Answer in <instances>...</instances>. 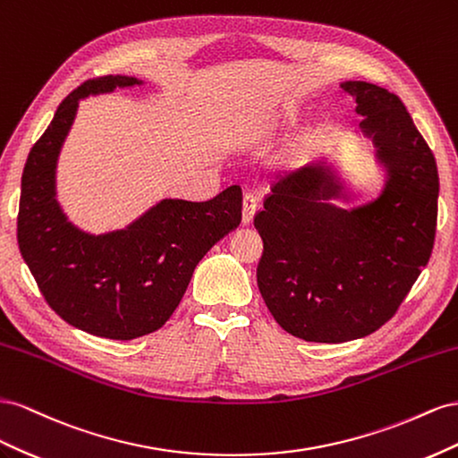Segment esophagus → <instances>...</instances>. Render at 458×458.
<instances>
[{
	"label": "esophagus",
	"instance_id": "obj_1",
	"mask_svg": "<svg viewBox=\"0 0 458 458\" xmlns=\"http://www.w3.org/2000/svg\"><path fill=\"white\" fill-rule=\"evenodd\" d=\"M257 207H259V198H257L253 191H247L243 195V215H242L243 225H250V222L253 220Z\"/></svg>",
	"mask_w": 458,
	"mask_h": 458
}]
</instances>
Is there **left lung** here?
I'll return each instance as SVG.
<instances>
[{"mask_svg":"<svg viewBox=\"0 0 458 458\" xmlns=\"http://www.w3.org/2000/svg\"><path fill=\"white\" fill-rule=\"evenodd\" d=\"M342 88L387 171L382 193L349 211L326 203L345 195L317 163L274 184L255 215L259 292L287 334L315 344L382 328L428 265L437 225V165L403 101L360 81Z\"/></svg>","mask_w":458,"mask_h":458,"instance_id":"obj_1","label":"left lung"}]
</instances>
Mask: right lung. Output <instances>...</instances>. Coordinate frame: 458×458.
Wrapping results in <instances>:
<instances>
[{"label":"right lung","mask_w":458,"mask_h":458,"mask_svg":"<svg viewBox=\"0 0 458 458\" xmlns=\"http://www.w3.org/2000/svg\"><path fill=\"white\" fill-rule=\"evenodd\" d=\"M141 84L134 76L86 81L63 99L26 159L17 216L19 250L47 305L78 330L134 339L159 330L211 247L242 222V188L208 201L163 199L124 230L86 233L55 199V166L78 101Z\"/></svg>","instance_id":"1"}]
</instances>
